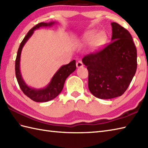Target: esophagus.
Returning a JSON list of instances; mask_svg holds the SVG:
<instances>
[{
    "mask_svg": "<svg viewBox=\"0 0 148 148\" xmlns=\"http://www.w3.org/2000/svg\"><path fill=\"white\" fill-rule=\"evenodd\" d=\"M76 66L77 68H80V67H82L84 66L83 62L81 61H78L77 63H76Z\"/></svg>",
    "mask_w": 148,
    "mask_h": 148,
    "instance_id": "obj_1",
    "label": "esophagus"
}]
</instances>
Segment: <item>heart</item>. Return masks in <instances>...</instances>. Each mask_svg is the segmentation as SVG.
Returning <instances> with one entry per match:
<instances>
[{
    "mask_svg": "<svg viewBox=\"0 0 148 148\" xmlns=\"http://www.w3.org/2000/svg\"><path fill=\"white\" fill-rule=\"evenodd\" d=\"M107 40V36L103 32L97 33L96 31H90L86 33L78 43L80 45H92L93 49H98L104 45Z\"/></svg>",
    "mask_w": 148,
    "mask_h": 148,
    "instance_id": "1",
    "label": "heart"
}]
</instances>
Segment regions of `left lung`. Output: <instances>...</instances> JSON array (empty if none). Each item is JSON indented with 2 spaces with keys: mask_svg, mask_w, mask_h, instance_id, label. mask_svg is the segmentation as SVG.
I'll return each mask as SVG.
<instances>
[{
  "mask_svg": "<svg viewBox=\"0 0 148 148\" xmlns=\"http://www.w3.org/2000/svg\"><path fill=\"white\" fill-rule=\"evenodd\" d=\"M111 41L104 48L84 56L88 71V88L99 99H110L122 95L137 70V49L128 31L111 23Z\"/></svg>",
  "mask_w": 148,
  "mask_h": 148,
  "instance_id": "left-lung-1",
  "label": "left lung"
}]
</instances>
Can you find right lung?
<instances>
[{
  "label": "right lung",
  "instance_id": "add662e5",
  "mask_svg": "<svg viewBox=\"0 0 148 148\" xmlns=\"http://www.w3.org/2000/svg\"><path fill=\"white\" fill-rule=\"evenodd\" d=\"M55 23V22L54 21L50 22V23L41 22V23H39L36 25V26H34L32 29H30L20 44L15 61V73L19 86H20L21 90L24 93L25 95H26L34 101L37 102H48L57 97L60 93L63 88H64L66 79L76 69V60H75L71 61L67 65L62 66L53 76L48 85L45 88L39 90L32 88L28 86L26 83H25L23 78H22L20 69V61L21 52L25 44L27 42L28 39L32 36L34 30L42 27L51 26L53 25H54Z\"/></svg>",
  "mask_w": 148,
  "mask_h": 148
}]
</instances>
